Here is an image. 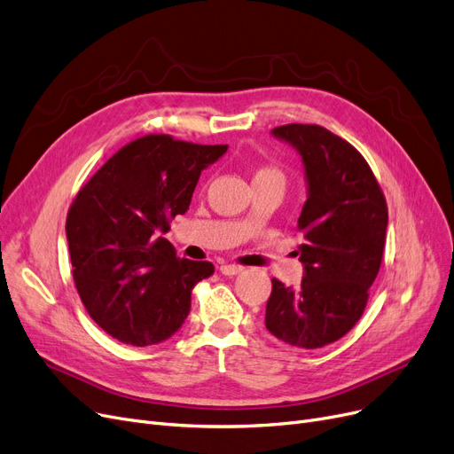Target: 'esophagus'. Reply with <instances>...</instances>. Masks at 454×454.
Masks as SVG:
<instances>
[{"mask_svg": "<svg viewBox=\"0 0 454 454\" xmlns=\"http://www.w3.org/2000/svg\"><path fill=\"white\" fill-rule=\"evenodd\" d=\"M221 272L224 276H235V274L243 272V267H239V265H221Z\"/></svg>", "mask_w": 454, "mask_h": 454, "instance_id": "esophagus-1", "label": "esophagus"}]
</instances>
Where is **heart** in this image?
<instances>
[{
    "instance_id": "1",
    "label": "heart",
    "mask_w": 454,
    "mask_h": 454,
    "mask_svg": "<svg viewBox=\"0 0 454 454\" xmlns=\"http://www.w3.org/2000/svg\"><path fill=\"white\" fill-rule=\"evenodd\" d=\"M270 178L284 180V176L278 168H274V167H262L254 174V180H270Z\"/></svg>"
}]
</instances>
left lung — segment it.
I'll list each match as a JSON object with an SVG mask.
<instances>
[{"instance_id": "obj_1", "label": "left lung", "mask_w": 454, "mask_h": 454, "mask_svg": "<svg viewBox=\"0 0 454 454\" xmlns=\"http://www.w3.org/2000/svg\"><path fill=\"white\" fill-rule=\"evenodd\" d=\"M270 133L302 157L308 199L299 216L302 282L272 280L265 326L287 345L319 348L362 317L382 263L387 206L367 161L341 137L315 124Z\"/></svg>"}]
</instances>
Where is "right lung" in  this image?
I'll list each match as a JSON object with an SVG mask.
<instances>
[{
  "label": "right lung",
  "mask_w": 454,
  "mask_h": 454,
  "mask_svg": "<svg viewBox=\"0 0 454 454\" xmlns=\"http://www.w3.org/2000/svg\"><path fill=\"white\" fill-rule=\"evenodd\" d=\"M226 150L146 135L77 192L67 219L74 282L94 323L118 341L148 347L172 338L192 287L215 272L209 262L180 260L163 233Z\"/></svg>",
  "instance_id": "obj_1"
}]
</instances>
